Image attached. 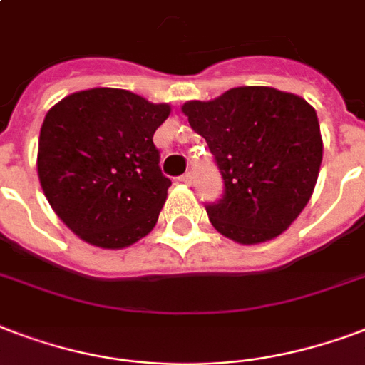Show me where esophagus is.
Here are the masks:
<instances>
[{"mask_svg": "<svg viewBox=\"0 0 365 365\" xmlns=\"http://www.w3.org/2000/svg\"><path fill=\"white\" fill-rule=\"evenodd\" d=\"M180 182L185 183V185H191V182H193V178H191V174H183V176H180Z\"/></svg>", "mask_w": 365, "mask_h": 365, "instance_id": "34e87169", "label": "esophagus"}]
</instances>
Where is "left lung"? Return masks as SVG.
<instances>
[{
    "label": "left lung",
    "mask_w": 365,
    "mask_h": 365,
    "mask_svg": "<svg viewBox=\"0 0 365 365\" xmlns=\"http://www.w3.org/2000/svg\"><path fill=\"white\" fill-rule=\"evenodd\" d=\"M182 113L224 178L226 193L207 207L214 230L241 245L282 235L318 182L324 141L312 105L268 86H241L183 103Z\"/></svg>",
    "instance_id": "left-lung-1"
}]
</instances>
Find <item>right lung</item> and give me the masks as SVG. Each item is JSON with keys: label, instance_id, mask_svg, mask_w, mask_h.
<instances>
[{"label": "right lung", "instance_id": "right-lung-1", "mask_svg": "<svg viewBox=\"0 0 365 365\" xmlns=\"http://www.w3.org/2000/svg\"><path fill=\"white\" fill-rule=\"evenodd\" d=\"M168 103L116 88L66 96L47 110L38 143V178L55 214L78 237L124 249L157 224L172 182L153 143Z\"/></svg>", "mask_w": 365, "mask_h": 365}]
</instances>
